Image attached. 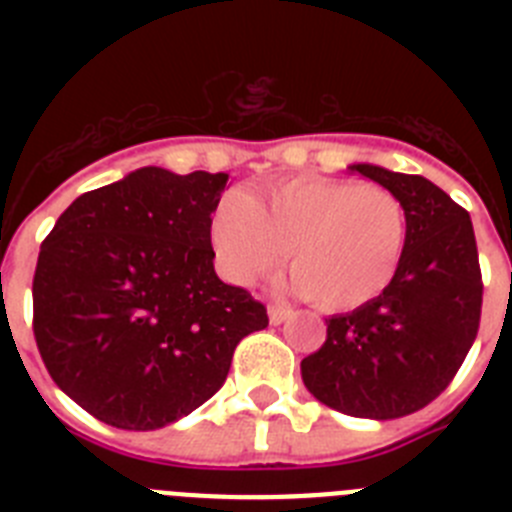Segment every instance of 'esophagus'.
<instances>
[{
	"label": "esophagus",
	"mask_w": 512,
	"mask_h": 512,
	"mask_svg": "<svg viewBox=\"0 0 512 512\" xmlns=\"http://www.w3.org/2000/svg\"><path fill=\"white\" fill-rule=\"evenodd\" d=\"M292 315V310H289L287 305H269V320L271 325H282L284 320Z\"/></svg>",
	"instance_id": "esophagus-1"
}]
</instances>
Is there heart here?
<instances>
[{"instance_id": "heart-1", "label": "heart", "mask_w": 512, "mask_h": 512, "mask_svg": "<svg viewBox=\"0 0 512 512\" xmlns=\"http://www.w3.org/2000/svg\"><path fill=\"white\" fill-rule=\"evenodd\" d=\"M220 271L251 284L289 248L297 287L320 310L377 300L400 269L408 212L392 189L333 176H297L253 194L228 192L210 220Z\"/></svg>"}]
</instances>
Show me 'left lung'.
Returning <instances> with one entry per match:
<instances>
[{
  "label": "left lung",
  "mask_w": 512,
  "mask_h": 512,
  "mask_svg": "<svg viewBox=\"0 0 512 512\" xmlns=\"http://www.w3.org/2000/svg\"><path fill=\"white\" fill-rule=\"evenodd\" d=\"M408 212V243L377 300L328 318V338L302 359V382L328 408L390 420L436 400L479 330L482 271L469 212L418 174L356 164Z\"/></svg>",
  "instance_id": "left-lung-1"
}]
</instances>
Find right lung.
<instances>
[{"instance_id": "obj_1", "label": "right lung", "mask_w": 512, "mask_h": 512, "mask_svg": "<svg viewBox=\"0 0 512 512\" xmlns=\"http://www.w3.org/2000/svg\"><path fill=\"white\" fill-rule=\"evenodd\" d=\"M228 174L146 166L76 197L40 246L33 333L53 382L122 431L210 400L266 307L215 274L210 220Z\"/></svg>"}]
</instances>
